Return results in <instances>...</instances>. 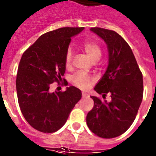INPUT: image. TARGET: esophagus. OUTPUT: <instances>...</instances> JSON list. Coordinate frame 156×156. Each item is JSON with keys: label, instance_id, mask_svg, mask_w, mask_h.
I'll return each instance as SVG.
<instances>
[{"label": "esophagus", "instance_id": "obj_1", "mask_svg": "<svg viewBox=\"0 0 156 156\" xmlns=\"http://www.w3.org/2000/svg\"><path fill=\"white\" fill-rule=\"evenodd\" d=\"M82 97H83V98H86L89 97V94H87V93H84V92H83Z\"/></svg>", "mask_w": 156, "mask_h": 156}]
</instances>
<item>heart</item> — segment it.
Listing matches in <instances>:
<instances>
[{"mask_svg": "<svg viewBox=\"0 0 156 156\" xmlns=\"http://www.w3.org/2000/svg\"><path fill=\"white\" fill-rule=\"evenodd\" d=\"M82 49L84 51L85 53L94 62L98 61L101 57V53H102L101 48L100 45L95 41H86L83 44ZM72 60H73V51H72L71 48H69L66 53V66L67 67L70 66ZM92 82H93V80L91 77L87 74L83 73H76L73 77V83L74 84L83 90L90 87Z\"/></svg>", "mask_w": 156, "mask_h": 156, "instance_id": "1", "label": "heart"}]
</instances>
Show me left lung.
Returning a JSON list of instances; mask_svg holds the SVG:
<instances>
[{
    "instance_id": "obj_1",
    "label": "left lung",
    "mask_w": 156,
    "mask_h": 156,
    "mask_svg": "<svg viewBox=\"0 0 156 156\" xmlns=\"http://www.w3.org/2000/svg\"><path fill=\"white\" fill-rule=\"evenodd\" d=\"M105 42L108 64L94 90L105 98L91 96L94 107L87 115V124L94 134L113 138L127 130L134 121L143 98V76L131 48L119 34L105 29L90 28Z\"/></svg>"
}]
</instances>
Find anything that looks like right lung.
Here are the masks:
<instances>
[{
	"label": "right lung",
	"mask_w": 156,
	"mask_h": 156,
	"mask_svg": "<svg viewBox=\"0 0 156 156\" xmlns=\"http://www.w3.org/2000/svg\"><path fill=\"white\" fill-rule=\"evenodd\" d=\"M84 27H63L43 34L23 53L16 76V91L22 113L34 129L43 133L58 130L82 97L76 87L50 91V85L62 80L66 53L71 37Z\"/></svg>",
	"instance_id": "obj_1"
}]
</instances>
